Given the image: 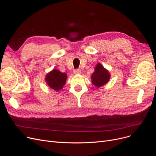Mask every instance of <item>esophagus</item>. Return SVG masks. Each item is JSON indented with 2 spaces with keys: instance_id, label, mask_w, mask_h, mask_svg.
<instances>
[{
  "instance_id": "obj_1",
  "label": "esophagus",
  "mask_w": 156,
  "mask_h": 156,
  "mask_svg": "<svg viewBox=\"0 0 156 156\" xmlns=\"http://www.w3.org/2000/svg\"><path fill=\"white\" fill-rule=\"evenodd\" d=\"M81 69H75L74 70V72H73V73H75V74H80L81 73Z\"/></svg>"
}]
</instances>
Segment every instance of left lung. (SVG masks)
Returning a JSON list of instances; mask_svg holds the SVG:
<instances>
[{
	"instance_id": "left-lung-1",
	"label": "left lung",
	"mask_w": 156,
	"mask_h": 156,
	"mask_svg": "<svg viewBox=\"0 0 156 156\" xmlns=\"http://www.w3.org/2000/svg\"><path fill=\"white\" fill-rule=\"evenodd\" d=\"M92 83L97 87H100L106 84L110 79L108 71L103 68L100 64H98L95 71L92 75Z\"/></svg>"
}]
</instances>
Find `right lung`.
<instances>
[{
	"instance_id": "1",
	"label": "right lung",
	"mask_w": 156,
	"mask_h": 156,
	"mask_svg": "<svg viewBox=\"0 0 156 156\" xmlns=\"http://www.w3.org/2000/svg\"><path fill=\"white\" fill-rule=\"evenodd\" d=\"M66 78L67 75L66 73L60 72L57 69H53L47 75L45 80L50 88L55 90H59L63 88Z\"/></svg>"
}]
</instances>
